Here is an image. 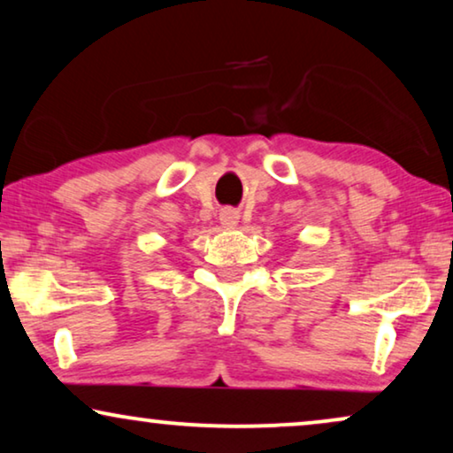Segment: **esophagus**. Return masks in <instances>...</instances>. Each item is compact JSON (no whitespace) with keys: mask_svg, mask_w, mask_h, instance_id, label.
I'll return each instance as SVG.
<instances>
[{"mask_svg":"<svg viewBox=\"0 0 453 453\" xmlns=\"http://www.w3.org/2000/svg\"><path fill=\"white\" fill-rule=\"evenodd\" d=\"M237 220H239V214L231 208L222 210V212H220V222L225 226H234V225H237Z\"/></svg>","mask_w":453,"mask_h":453,"instance_id":"obj_1","label":"esophagus"}]
</instances>
